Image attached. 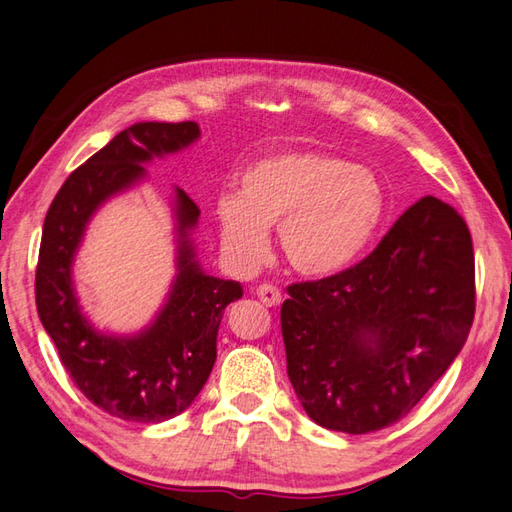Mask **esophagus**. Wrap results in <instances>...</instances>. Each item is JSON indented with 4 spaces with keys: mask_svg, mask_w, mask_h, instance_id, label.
Here are the masks:
<instances>
[{
    "mask_svg": "<svg viewBox=\"0 0 512 512\" xmlns=\"http://www.w3.org/2000/svg\"><path fill=\"white\" fill-rule=\"evenodd\" d=\"M257 299L264 303L266 307H277L281 303V292H279L277 285L264 283V285H259V288H257Z\"/></svg>",
    "mask_w": 512,
    "mask_h": 512,
    "instance_id": "1",
    "label": "esophagus"
}]
</instances>
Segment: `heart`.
Here are the masks:
<instances>
[{
  "label": "heart",
  "mask_w": 512,
  "mask_h": 512,
  "mask_svg": "<svg viewBox=\"0 0 512 512\" xmlns=\"http://www.w3.org/2000/svg\"><path fill=\"white\" fill-rule=\"evenodd\" d=\"M386 213V187L371 168L338 154L301 150L261 159L242 176L240 194L216 202L222 253L253 270L277 229L279 251L296 275H338L371 244Z\"/></svg>",
  "instance_id": "heart-1"
}]
</instances>
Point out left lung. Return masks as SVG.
I'll list each match as a JSON object with an SVG mask.
<instances>
[{
	"mask_svg": "<svg viewBox=\"0 0 512 512\" xmlns=\"http://www.w3.org/2000/svg\"><path fill=\"white\" fill-rule=\"evenodd\" d=\"M281 305L288 377L310 419L368 434L417 406L467 342L475 314L471 233L425 196L375 251Z\"/></svg>",
	"mask_w": 512,
	"mask_h": 512,
	"instance_id": "obj_1",
	"label": "left lung"
}]
</instances>
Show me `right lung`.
Wrapping results in <instances>:
<instances>
[{
    "mask_svg": "<svg viewBox=\"0 0 512 512\" xmlns=\"http://www.w3.org/2000/svg\"><path fill=\"white\" fill-rule=\"evenodd\" d=\"M196 122H139L69 174L47 209L37 264V310L76 388L111 417L161 423L192 406L216 362L224 307L242 285L200 270L189 231L200 209L176 187V279L152 325L135 336L95 329L82 314L71 264L91 216L111 196L144 181V163L187 148Z\"/></svg>",
    "mask_w": 512,
    "mask_h": 512,
    "instance_id": "add662e5",
    "label": "right lung"
}]
</instances>
